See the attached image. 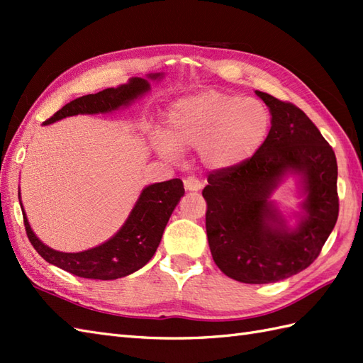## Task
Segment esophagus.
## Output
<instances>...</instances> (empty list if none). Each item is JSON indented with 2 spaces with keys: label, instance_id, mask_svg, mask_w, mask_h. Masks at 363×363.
<instances>
[{
  "label": "esophagus",
  "instance_id": "obj_1",
  "mask_svg": "<svg viewBox=\"0 0 363 363\" xmlns=\"http://www.w3.org/2000/svg\"><path fill=\"white\" fill-rule=\"evenodd\" d=\"M184 186H186L187 190H191V191H196L203 187V181L199 179V177L196 176H187L186 179H184Z\"/></svg>",
  "mask_w": 363,
  "mask_h": 363
}]
</instances>
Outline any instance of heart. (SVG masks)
<instances>
[{"mask_svg": "<svg viewBox=\"0 0 363 363\" xmlns=\"http://www.w3.org/2000/svg\"><path fill=\"white\" fill-rule=\"evenodd\" d=\"M269 128L272 113L260 99L207 90L169 107L157 151L174 157L177 150L198 148L207 168H233L260 150Z\"/></svg>", "mask_w": 363, "mask_h": 363, "instance_id": "1", "label": "heart"}]
</instances>
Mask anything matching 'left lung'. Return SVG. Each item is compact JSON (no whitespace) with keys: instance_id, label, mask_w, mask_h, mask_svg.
Here are the masks:
<instances>
[{"instance_id":"obj_1","label":"left lung","mask_w":363,"mask_h":363,"mask_svg":"<svg viewBox=\"0 0 363 363\" xmlns=\"http://www.w3.org/2000/svg\"><path fill=\"white\" fill-rule=\"evenodd\" d=\"M272 112V129L243 164L207 176L206 230L213 262L245 284H268L303 272L320 256L338 218L337 159L311 118L289 101L256 91ZM287 171L303 172L306 218L285 228L267 196Z\"/></svg>"}]
</instances>
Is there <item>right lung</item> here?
I'll return each instance as SVG.
<instances>
[{"label": "right lung", "instance_id": "right-lung-1", "mask_svg": "<svg viewBox=\"0 0 363 363\" xmlns=\"http://www.w3.org/2000/svg\"><path fill=\"white\" fill-rule=\"evenodd\" d=\"M157 76L152 74L151 78ZM148 89V81L133 78L117 89H106L95 95L73 99L46 120L45 125L70 115L115 111L145 94ZM181 196H184V184L177 177L146 187L118 233L106 243L82 252H59L48 248L33 233L23 207L21 211L29 242L46 262L74 276L109 281L128 276L148 264Z\"/></svg>", "mask_w": 363, "mask_h": 363}]
</instances>
